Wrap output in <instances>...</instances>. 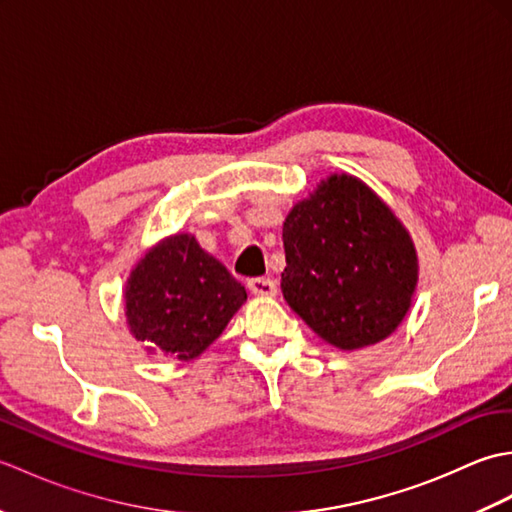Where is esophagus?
<instances>
[{
  "instance_id": "esophagus-1",
  "label": "esophagus",
  "mask_w": 512,
  "mask_h": 512,
  "mask_svg": "<svg viewBox=\"0 0 512 512\" xmlns=\"http://www.w3.org/2000/svg\"><path fill=\"white\" fill-rule=\"evenodd\" d=\"M248 290L257 297H273L277 292V286H275V281L268 277H253V279H248Z\"/></svg>"
}]
</instances>
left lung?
<instances>
[{
  "instance_id": "left-lung-1",
  "label": "left lung",
  "mask_w": 512,
  "mask_h": 512,
  "mask_svg": "<svg viewBox=\"0 0 512 512\" xmlns=\"http://www.w3.org/2000/svg\"><path fill=\"white\" fill-rule=\"evenodd\" d=\"M288 306L341 350L383 341L411 306L418 259L405 228L352 176H332L284 222Z\"/></svg>"
}]
</instances>
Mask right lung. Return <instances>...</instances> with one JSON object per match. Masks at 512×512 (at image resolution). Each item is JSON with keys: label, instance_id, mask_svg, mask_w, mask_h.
Here are the masks:
<instances>
[{"label": "right lung", "instance_id": "1", "mask_svg": "<svg viewBox=\"0 0 512 512\" xmlns=\"http://www.w3.org/2000/svg\"><path fill=\"white\" fill-rule=\"evenodd\" d=\"M244 301V286L191 235L151 248L125 288L136 339L182 361L202 354Z\"/></svg>", "mask_w": 512, "mask_h": 512}]
</instances>
